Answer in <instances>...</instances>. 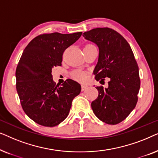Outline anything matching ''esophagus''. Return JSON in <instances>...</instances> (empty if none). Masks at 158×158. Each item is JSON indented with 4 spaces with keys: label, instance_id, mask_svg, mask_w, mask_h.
Instances as JSON below:
<instances>
[{
    "label": "esophagus",
    "instance_id": "esophagus-1",
    "mask_svg": "<svg viewBox=\"0 0 158 158\" xmlns=\"http://www.w3.org/2000/svg\"><path fill=\"white\" fill-rule=\"evenodd\" d=\"M88 86L86 85H84V84H83V85H81V88H82V90H85L86 88H87Z\"/></svg>",
    "mask_w": 158,
    "mask_h": 158
}]
</instances>
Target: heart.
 Here are the masks:
<instances>
[{"label":"heart","mask_w":158,"mask_h":158,"mask_svg":"<svg viewBox=\"0 0 158 158\" xmlns=\"http://www.w3.org/2000/svg\"><path fill=\"white\" fill-rule=\"evenodd\" d=\"M73 75L75 80L81 82L85 81L86 78H87L85 73L81 70H75L73 73Z\"/></svg>","instance_id":"heart-1"}]
</instances>
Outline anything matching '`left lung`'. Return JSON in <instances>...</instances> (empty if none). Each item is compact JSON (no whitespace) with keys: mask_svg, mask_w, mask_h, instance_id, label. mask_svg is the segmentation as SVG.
<instances>
[{"mask_svg":"<svg viewBox=\"0 0 158 158\" xmlns=\"http://www.w3.org/2000/svg\"><path fill=\"white\" fill-rule=\"evenodd\" d=\"M99 48L94 74L97 81L109 77V87L97 86L98 96L92 101L94 113L102 122L117 124L135 109L140 88L139 68L130 45L115 30L96 28L83 33Z\"/></svg>","mask_w":158,"mask_h":158,"instance_id":"left-lung-1","label":"left lung"}]
</instances>
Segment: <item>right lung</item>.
<instances>
[{
	"mask_svg": "<svg viewBox=\"0 0 158 158\" xmlns=\"http://www.w3.org/2000/svg\"><path fill=\"white\" fill-rule=\"evenodd\" d=\"M81 35L82 32L40 34L29 43L20 58L16 85L21 106L42 126L55 127L65 119L73 100L81 93V85L73 80L56 85L52 69L62 65L64 50Z\"/></svg>",
	"mask_w": 158,
	"mask_h": 158,
	"instance_id": "add662e5",
	"label": "right lung"
}]
</instances>
